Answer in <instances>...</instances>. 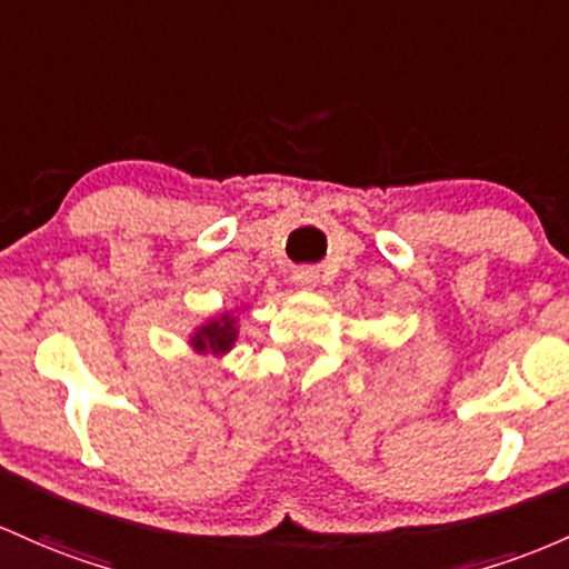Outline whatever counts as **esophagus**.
I'll return each mask as SVG.
<instances>
[{
	"label": "esophagus",
	"mask_w": 569,
	"mask_h": 569,
	"mask_svg": "<svg viewBox=\"0 0 569 569\" xmlns=\"http://www.w3.org/2000/svg\"><path fill=\"white\" fill-rule=\"evenodd\" d=\"M296 284L298 287H315L317 284V271H311V268H303V271H296Z\"/></svg>",
	"instance_id": "esophagus-1"
}]
</instances>
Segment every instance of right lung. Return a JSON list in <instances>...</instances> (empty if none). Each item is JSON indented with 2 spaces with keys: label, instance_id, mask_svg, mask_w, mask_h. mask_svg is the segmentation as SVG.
Instances as JSON below:
<instances>
[{
  "label": "right lung",
  "instance_id": "1",
  "mask_svg": "<svg viewBox=\"0 0 569 569\" xmlns=\"http://www.w3.org/2000/svg\"><path fill=\"white\" fill-rule=\"evenodd\" d=\"M236 336H239V328H236V317L231 311H226V315L220 317H212L209 322H203L201 328H196V333L190 336V347L196 349V352H209L214 357L231 352L233 343H236Z\"/></svg>",
  "mask_w": 569,
  "mask_h": 569
}]
</instances>
